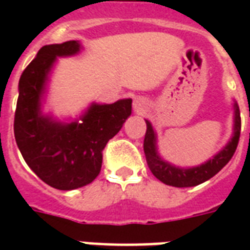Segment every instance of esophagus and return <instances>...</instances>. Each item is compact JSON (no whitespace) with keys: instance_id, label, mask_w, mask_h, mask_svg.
Segmentation results:
<instances>
[{"instance_id":"34e87169","label":"esophagus","mask_w":250,"mask_h":250,"mask_svg":"<svg viewBox=\"0 0 250 250\" xmlns=\"http://www.w3.org/2000/svg\"><path fill=\"white\" fill-rule=\"evenodd\" d=\"M146 99L142 98H135L134 99V103H132V107H134V111L135 112H143L145 109H146Z\"/></svg>"}]
</instances>
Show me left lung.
Returning <instances> with one entry per match:
<instances>
[{"label": "left lung", "instance_id": "obj_1", "mask_svg": "<svg viewBox=\"0 0 250 250\" xmlns=\"http://www.w3.org/2000/svg\"><path fill=\"white\" fill-rule=\"evenodd\" d=\"M234 115H233V135L230 141L226 143V146L217 152L214 157L210 158L202 165L194 166V167H179L165 161L157 147V132L154 131L152 125L146 120L147 130L145 135L143 150L146 155L147 165L151 170L154 177H157L161 182L174 188H191L199 184H204L208 179L214 177L221 168L225 166L236 152L238 139H240V131H241V118H240V108L238 104L234 102L233 104ZM250 116V111H249Z\"/></svg>", "mask_w": 250, "mask_h": 250}]
</instances>
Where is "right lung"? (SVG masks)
<instances>
[{
    "label": "right lung",
    "instance_id": "obj_1",
    "mask_svg": "<svg viewBox=\"0 0 250 250\" xmlns=\"http://www.w3.org/2000/svg\"><path fill=\"white\" fill-rule=\"evenodd\" d=\"M82 49V44L75 40L42 46L19 83L16 143L32 171L59 190L83 188L98 177L104 147L131 115V99H120L112 104L91 103L72 122H62L42 112L57 59L75 56Z\"/></svg>",
    "mask_w": 250,
    "mask_h": 250
}]
</instances>
